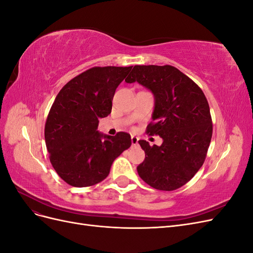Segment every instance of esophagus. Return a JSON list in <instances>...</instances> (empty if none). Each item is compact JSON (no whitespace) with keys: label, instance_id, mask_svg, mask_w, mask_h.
<instances>
[{"label":"esophagus","instance_id":"1","mask_svg":"<svg viewBox=\"0 0 253 253\" xmlns=\"http://www.w3.org/2000/svg\"><path fill=\"white\" fill-rule=\"evenodd\" d=\"M138 140H139L138 137H136V136H132V137H131V141H132V144H133V145H137V144H138Z\"/></svg>","mask_w":253,"mask_h":253}]
</instances>
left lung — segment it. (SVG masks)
<instances>
[{"label": "left lung", "instance_id": "obj_1", "mask_svg": "<svg viewBox=\"0 0 253 253\" xmlns=\"http://www.w3.org/2000/svg\"><path fill=\"white\" fill-rule=\"evenodd\" d=\"M137 81L155 96L149 135H159L163 144L139 140L145 152L137 171L152 188L173 191L201 169L212 137V118L202 88L172 65H135L126 82Z\"/></svg>", "mask_w": 253, "mask_h": 253}]
</instances>
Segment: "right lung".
Returning a JSON list of instances; mask_svg holds the SVG:
<instances>
[{"mask_svg": "<svg viewBox=\"0 0 253 253\" xmlns=\"http://www.w3.org/2000/svg\"><path fill=\"white\" fill-rule=\"evenodd\" d=\"M132 66H95L61 88L45 122V143L57 174L73 187H90L108 177L114 160L131 147V135L97 131L109 116L113 97Z\"/></svg>", "mask_w": 253, "mask_h": 253, "instance_id": "obj_1", "label": "right lung"}]
</instances>
